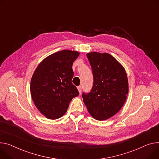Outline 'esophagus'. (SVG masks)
<instances>
[{
	"instance_id": "obj_1",
	"label": "esophagus",
	"mask_w": 159,
	"mask_h": 159,
	"mask_svg": "<svg viewBox=\"0 0 159 159\" xmlns=\"http://www.w3.org/2000/svg\"><path fill=\"white\" fill-rule=\"evenodd\" d=\"M77 89H78V91H79V93L80 94L81 92H82V87H81V86H79V87L77 88Z\"/></svg>"
}]
</instances>
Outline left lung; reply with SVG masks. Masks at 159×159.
<instances>
[{
  "mask_svg": "<svg viewBox=\"0 0 159 159\" xmlns=\"http://www.w3.org/2000/svg\"><path fill=\"white\" fill-rule=\"evenodd\" d=\"M93 75V86L82 97L88 111L99 121L106 120L122 108L127 98V75L121 63L107 53L87 54Z\"/></svg>",
  "mask_w": 159,
  "mask_h": 159,
  "instance_id": "obj_1",
  "label": "left lung"
}]
</instances>
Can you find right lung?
I'll use <instances>...</instances> for the list:
<instances>
[{"label":"right lung","mask_w":159,"mask_h":159,"mask_svg":"<svg viewBox=\"0 0 159 159\" xmlns=\"http://www.w3.org/2000/svg\"><path fill=\"white\" fill-rule=\"evenodd\" d=\"M77 51L63 50L45 57L31 78L30 91L38 111L48 119L56 120L67 111L70 102L79 93L71 83L73 62Z\"/></svg>","instance_id":"add662e5"}]
</instances>
